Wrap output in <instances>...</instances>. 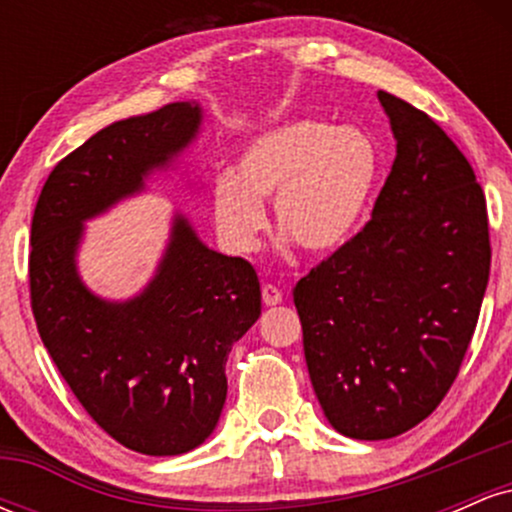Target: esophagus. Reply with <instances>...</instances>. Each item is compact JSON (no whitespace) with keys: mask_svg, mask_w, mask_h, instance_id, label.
I'll use <instances>...</instances> for the list:
<instances>
[{"mask_svg":"<svg viewBox=\"0 0 512 512\" xmlns=\"http://www.w3.org/2000/svg\"><path fill=\"white\" fill-rule=\"evenodd\" d=\"M262 303L264 305H279L281 303V291L272 284L262 286Z\"/></svg>","mask_w":512,"mask_h":512,"instance_id":"34e87169","label":"esophagus"}]
</instances>
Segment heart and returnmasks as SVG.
I'll return each mask as SVG.
<instances>
[{
	"mask_svg": "<svg viewBox=\"0 0 512 512\" xmlns=\"http://www.w3.org/2000/svg\"><path fill=\"white\" fill-rule=\"evenodd\" d=\"M378 149L366 132L298 120L248 144L236 170L211 187V211L223 243L255 250L272 200L274 228L305 252H330L351 236L378 180Z\"/></svg>",
	"mask_w": 512,
	"mask_h": 512,
	"instance_id": "heart-1",
	"label": "heart"
}]
</instances>
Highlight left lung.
<instances>
[{"label": "left lung", "mask_w": 512, "mask_h": 512, "mask_svg": "<svg viewBox=\"0 0 512 512\" xmlns=\"http://www.w3.org/2000/svg\"><path fill=\"white\" fill-rule=\"evenodd\" d=\"M397 156L373 216L293 289L330 424L385 440L431 416L472 342L491 269L486 197L433 117L380 91Z\"/></svg>", "instance_id": "1"}]
</instances>
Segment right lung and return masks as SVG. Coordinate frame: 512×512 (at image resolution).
I'll use <instances>...</instances> for the list:
<instances>
[{
	"label": "right lung",
	"mask_w": 512,
	"mask_h": 512,
	"mask_svg": "<svg viewBox=\"0 0 512 512\" xmlns=\"http://www.w3.org/2000/svg\"><path fill=\"white\" fill-rule=\"evenodd\" d=\"M199 105L170 103L93 134L45 180L31 223L28 284L40 339L108 436L142 455L197 448L226 402V358L262 310L243 257L199 243L182 216L142 296L108 303L76 274L81 223L142 190L146 173L195 139Z\"/></svg>",
	"instance_id": "add662e5"
}]
</instances>
